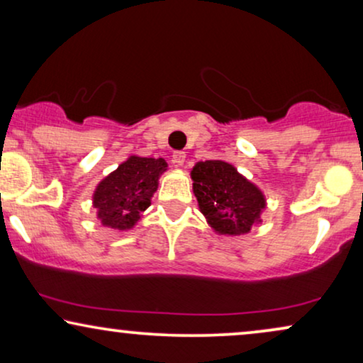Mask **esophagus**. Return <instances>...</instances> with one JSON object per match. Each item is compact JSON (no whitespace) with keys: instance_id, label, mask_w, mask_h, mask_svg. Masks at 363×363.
Returning a JSON list of instances; mask_svg holds the SVG:
<instances>
[{"instance_id":"34e87169","label":"esophagus","mask_w":363,"mask_h":363,"mask_svg":"<svg viewBox=\"0 0 363 363\" xmlns=\"http://www.w3.org/2000/svg\"><path fill=\"white\" fill-rule=\"evenodd\" d=\"M185 160H186V153L185 152L178 150V152L173 153V162H175L178 167H182L183 163H185Z\"/></svg>"}]
</instances>
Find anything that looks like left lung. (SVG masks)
Masks as SVG:
<instances>
[{"mask_svg": "<svg viewBox=\"0 0 363 363\" xmlns=\"http://www.w3.org/2000/svg\"><path fill=\"white\" fill-rule=\"evenodd\" d=\"M191 178L200 210L215 231L230 236L245 235L259 221L264 196L230 163L198 162Z\"/></svg>", "mask_w": 363, "mask_h": 363, "instance_id": "1", "label": "left lung"}]
</instances>
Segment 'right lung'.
I'll return each mask as SVG.
<instances>
[{
    "label": "right lung",
    "mask_w": 363,
    "mask_h": 363,
    "mask_svg": "<svg viewBox=\"0 0 363 363\" xmlns=\"http://www.w3.org/2000/svg\"><path fill=\"white\" fill-rule=\"evenodd\" d=\"M165 170L167 162L163 158L130 157L118 165L116 172L99 183L94 193V206L104 225L130 230L140 213L150 206L158 177Z\"/></svg>",
    "instance_id": "obj_1"
}]
</instances>
